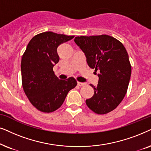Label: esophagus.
Here are the masks:
<instances>
[{
	"mask_svg": "<svg viewBox=\"0 0 151 151\" xmlns=\"http://www.w3.org/2000/svg\"><path fill=\"white\" fill-rule=\"evenodd\" d=\"M77 85L79 86H85L86 83H81V82H77Z\"/></svg>",
	"mask_w": 151,
	"mask_h": 151,
	"instance_id": "34e87169",
	"label": "esophagus"
}]
</instances>
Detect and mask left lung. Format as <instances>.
Returning <instances> with one entry per match:
<instances>
[{
  "label": "left lung",
  "instance_id": "1",
  "mask_svg": "<svg viewBox=\"0 0 151 151\" xmlns=\"http://www.w3.org/2000/svg\"><path fill=\"white\" fill-rule=\"evenodd\" d=\"M74 42L85 54L88 65L99 71L96 86L90 85L94 95L86 100L94 112L107 114L119 106L125 96L131 75V65L125 47L110 36H81Z\"/></svg>",
  "mask_w": 151,
  "mask_h": 151
}]
</instances>
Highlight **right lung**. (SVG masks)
Returning a JSON list of instances; mask_svg holds the SVG:
<instances>
[{"instance_id":"add662e5","label":"right lung","mask_w":151,"mask_h":151,"mask_svg":"<svg viewBox=\"0 0 151 151\" xmlns=\"http://www.w3.org/2000/svg\"><path fill=\"white\" fill-rule=\"evenodd\" d=\"M74 36L45 32L28 43L21 59L22 85L30 103L40 111L52 112L61 107L68 92L77 86L73 77L59 79L53 67L59 61L57 47Z\"/></svg>"}]
</instances>
